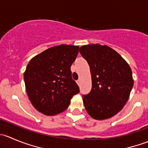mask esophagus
<instances>
[{"instance_id":"1","label":"esophagus","mask_w":148,"mask_h":148,"mask_svg":"<svg viewBox=\"0 0 148 148\" xmlns=\"http://www.w3.org/2000/svg\"><path fill=\"white\" fill-rule=\"evenodd\" d=\"M80 82H81V81H80V79H78L77 81V83L78 84V85H79L80 84Z\"/></svg>"}]
</instances>
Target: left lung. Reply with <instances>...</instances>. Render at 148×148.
Listing matches in <instances>:
<instances>
[{"mask_svg":"<svg viewBox=\"0 0 148 148\" xmlns=\"http://www.w3.org/2000/svg\"><path fill=\"white\" fill-rule=\"evenodd\" d=\"M92 74L90 92L83 95L88 114L96 120L115 115L129 99L133 86L132 73L117 52L107 46L90 44L80 47Z\"/></svg>","mask_w":148,"mask_h":148,"instance_id":"1","label":"left lung"}]
</instances>
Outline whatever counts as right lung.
<instances>
[{"mask_svg":"<svg viewBox=\"0 0 148 148\" xmlns=\"http://www.w3.org/2000/svg\"><path fill=\"white\" fill-rule=\"evenodd\" d=\"M79 48L66 44L53 46L28 63L24 73L26 92L40 112L46 115L62 112L68 108L72 97L79 92L71 71Z\"/></svg>","mask_w":148,"mask_h":148,"instance_id":"obj_1","label":"right lung"}]
</instances>
